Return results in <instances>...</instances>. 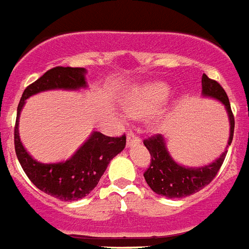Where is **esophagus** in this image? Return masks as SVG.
I'll return each instance as SVG.
<instances>
[{
  "instance_id": "1",
  "label": "esophagus",
  "mask_w": 249,
  "mask_h": 249,
  "mask_svg": "<svg viewBox=\"0 0 249 249\" xmlns=\"http://www.w3.org/2000/svg\"><path fill=\"white\" fill-rule=\"evenodd\" d=\"M141 143V140L137 137L136 135L131 133L129 132L128 135H127V147H132V146H136V144H140Z\"/></svg>"
}]
</instances>
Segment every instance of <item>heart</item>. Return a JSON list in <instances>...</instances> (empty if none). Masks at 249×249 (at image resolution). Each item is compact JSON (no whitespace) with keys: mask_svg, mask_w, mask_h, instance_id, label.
<instances>
[{"mask_svg":"<svg viewBox=\"0 0 249 249\" xmlns=\"http://www.w3.org/2000/svg\"><path fill=\"white\" fill-rule=\"evenodd\" d=\"M171 87L166 82L155 81L135 86L123 100V107L133 117H146L166 103Z\"/></svg>","mask_w":249,"mask_h":249,"instance_id":"1","label":"heart"}]
</instances>
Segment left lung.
I'll return each mask as SVG.
<instances>
[{
  "label": "left lung",
  "mask_w": 249,
  "mask_h": 249,
  "mask_svg": "<svg viewBox=\"0 0 249 249\" xmlns=\"http://www.w3.org/2000/svg\"><path fill=\"white\" fill-rule=\"evenodd\" d=\"M202 97L212 98L222 103L227 112L230 122V137L224 152L217 160L204 166L188 167L178 163L171 156L163 135H157L144 140V146L151 153V166L144 172V179L151 190L167 198H183L201 191L210 184L223 163L227 149L231 146L234 132V117L231 111L230 100L221 85L211 80L206 74L202 76Z\"/></svg>",
  "instance_id": "left-lung-1"
}]
</instances>
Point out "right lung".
Returning <instances> with one entry per match:
<instances>
[{"instance_id": "obj_1", "label": "right lung", "mask_w": 249, "mask_h": 249, "mask_svg": "<svg viewBox=\"0 0 249 249\" xmlns=\"http://www.w3.org/2000/svg\"><path fill=\"white\" fill-rule=\"evenodd\" d=\"M87 70L81 67H54L23 91L17 107L15 149L22 168L35 186L61 201H78L97 186L113 157L126 147V137H108L93 131L71 158L54 163H41L26 151L19 138L18 123L26 100L46 91L87 89Z\"/></svg>"}]
</instances>
